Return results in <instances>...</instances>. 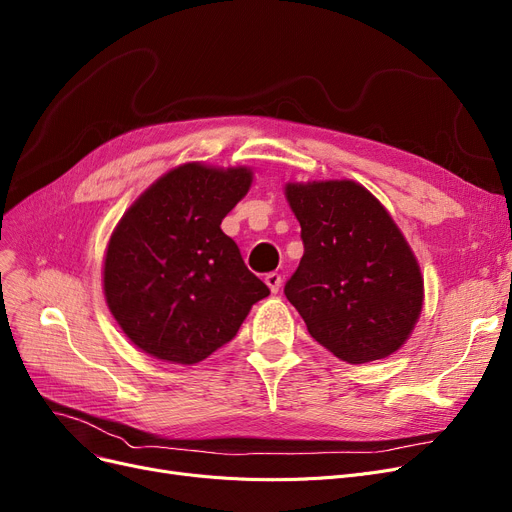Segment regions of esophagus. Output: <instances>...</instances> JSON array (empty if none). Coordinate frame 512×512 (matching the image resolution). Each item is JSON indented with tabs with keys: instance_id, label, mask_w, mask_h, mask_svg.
<instances>
[{
	"instance_id": "esophagus-1",
	"label": "esophagus",
	"mask_w": 512,
	"mask_h": 512,
	"mask_svg": "<svg viewBox=\"0 0 512 512\" xmlns=\"http://www.w3.org/2000/svg\"><path fill=\"white\" fill-rule=\"evenodd\" d=\"M265 284L270 286L272 293H278L280 286H282V276L278 272H270L268 276H265Z\"/></svg>"
}]
</instances>
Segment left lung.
I'll return each mask as SVG.
<instances>
[{"mask_svg": "<svg viewBox=\"0 0 512 512\" xmlns=\"http://www.w3.org/2000/svg\"><path fill=\"white\" fill-rule=\"evenodd\" d=\"M303 257L284 295L309 335L349 364L404 345L422 309L418 263L393 219L355 182L288 184Z\"/></svg>", "mask_w": 512, "mask_h": 512, "instance_id": "8db88e82", "label": "left lung"}]
</instances>
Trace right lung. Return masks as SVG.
<instances>
[{
	"instance_id": "1",
	"label": "right lung",
	"mask_w": 512,
	"mask_h": 512,
	"mask_svg": "<svg viewBox=\"0 0 512 512\" xmlns=\"http://www.w3.org/2000/svg\"><path fill=\"white\" fill-rule=\"evenodd\" d=\"M253 173L188 163L154 182L119 221L104 259V295L144 353L196 364L236 337L270 295L221 230Z\"/></svg>"
}]
</instances>
